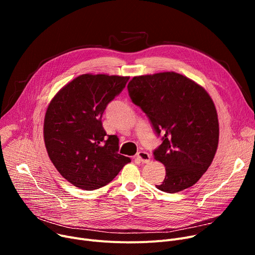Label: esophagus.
I'll list each match as a JSON object with an SVG mask.
<instances>
[{"mask_svg": "<svg viewBox=\"0 0 255 255\" xmlns=\"http://www.w3.org/2000/svg\"><path fill=\"white\" fill-rule=\"evenodd\" d=\"M136 156H137V158L140 160V161H141L142 163H148V162L150 161V160H151L150 154L146 153V152H143V151L138 152Z\"/></svg>", "mask_w": 255, "mask_h": 255, "instance_id": "1", "label": "esophagus"}]
</instances>
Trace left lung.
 <instances>
[{
	"label": "left lung",
	"instance_id": "1",
	"mask_svg": "<svg viewBox=\"0 0 255 255\" xmlns=\"http://www.w3.org/2000/svg\"><path fill=\"white\" fill-rule=\"evenodd\" d=\"M127 88L157 134L163 133L154 158L166 175L157 188L176 193L193 186L211 165L219 141L217 111L208 92L173 71L134 76Z\"/></svg>",
	"mask_w": 255,
	"mask_h": 255
}]
</instances>
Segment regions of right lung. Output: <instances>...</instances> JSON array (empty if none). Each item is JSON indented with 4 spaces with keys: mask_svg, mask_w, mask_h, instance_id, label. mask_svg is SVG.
Here are the masks:
<instances>
[{
    "mask_svg": "<svg viewBox=\"0 0 255 255\" xmlns=\"http://www.w3.org/2000/svg\"><path fill=\"white\" fill-rule=\"evenodd\" d=\"M129 76L82 74L64 86L47 107L43 135L47 154L62 177L77 188L95 190L129 163L119 139L106 135L101 118Z\"/></svg>",
    "mask_w": 255,
    "mask_h": 255,
    "instance_id": "1",
    "label": "right lung"
}]
</instances>
